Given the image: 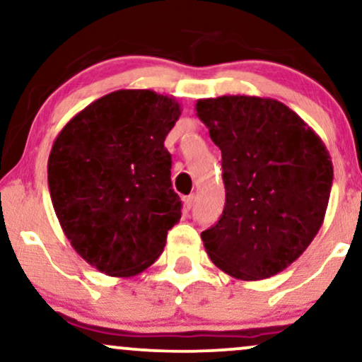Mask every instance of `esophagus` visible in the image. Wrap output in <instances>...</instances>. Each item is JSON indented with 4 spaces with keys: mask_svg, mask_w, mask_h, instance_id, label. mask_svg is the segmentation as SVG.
I'll list each match as a JSON object with an SVG mask.
<instances>
[{
    "mask_svg": "<svg viewBox=\"0 0 362 362\" xmlns=\"http://www.w3.org/2000/svg\"><path fill=\"white\" fill-rule=\"evenodd\" d=\"M194 200H195V195H187L184 197V207L187 210L192 209V205H194Z\"/></svg>",
    "mask_w": 362,
    "mask_h": 362,
    "instance_id": "34e87169",
    "label": "esophagus"
}]
</instances>
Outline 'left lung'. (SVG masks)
<instances>
[{"label": "left lung", "mask_w": 362, "mask_h": 362, "mask_svg": "<svg viewBox=\"0 0 362 362\" xmlns=\"http://www.w3.org/2000/svg\"><path fill=\"white\" fill-rule=\"evenodd\" d=\"M222 152L226 207L202 232L209 257L240 281L282 272L324 222L332 185L326 145L274 98L223 95L195 103Z\"/></svg>", "instance_id": "obj_1"}]
</instances>
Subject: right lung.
<instances>
[{
	"instance_id": "obj_1",
	"label": "right lung",
	"mask_w": 362,
	"mask_h": 362,
	"mask_svg": "<svg viewBox=\"0 0 362 362\" xmlns=\"http://www.w3.org/2000/svg\"><path fill=\"white\" fill-rule=\"evenodd\" d=\"M180 113L168 95L117 90L76 113L53 141L54 214L76 254L107 276L144 272L180 221L163 147Z\"/></svg>"
}]
</instances>
